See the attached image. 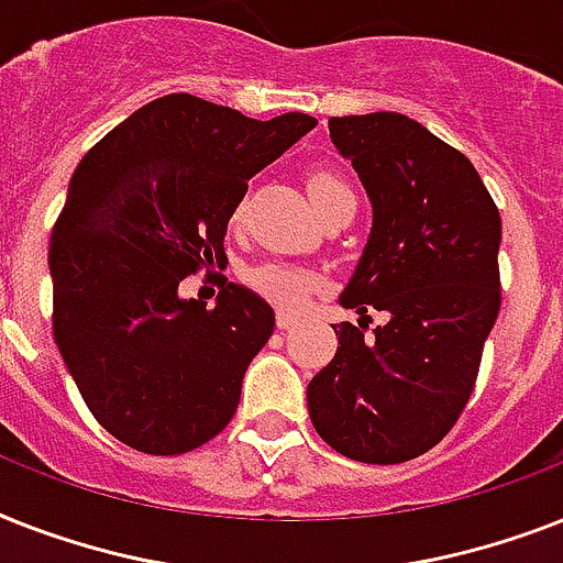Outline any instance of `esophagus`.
<instances>
[{"label": "esophagus", "instance_id": "34e87169", "mask_svg": "<svg viewBox=\"0 0 563 563\" xmlns=\"http://www.w3.org/2000/svg\"><path fill=\"white\" fill-rule=\"evenodd\" d=\"M296 322H299V319H296L294 313H287V310H278V313H276V325L282 328V331H290Z\"/></svg>", "mask_w": 563, "mask_h": 563}]
</instances>
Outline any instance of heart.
I'll use <instances>...</instances> for the list:
<instances>
[{
  "instance_id": "1",
  "label": "heart",
  "mask_w": 563,
  "mask_h": 563,
  "mask_svg": "<svg viewBox=\"0 0 563 563\" xmlns=\"http://www.w3.org/2000/svg\"><path fill=\"white\" fill-rule=\"evenodd\" d=\"M308 195L319 214L331 203H336V200L354 197L352 188L345 186L336 174H328V170L310 174ZM238 214H241V209L235 211V218ZM246 285L253 287L255 294L264 296V299H269V302L282 305V308H302L308 302V296L319 287V276L313 269L287 264V261H261V264L246 269Z\"/></svg>"
}]
</instances>
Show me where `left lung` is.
I'll return each instance as SVG.
<instances>
[{
	"mask_svg": "<svg viewBox=\"0 0 563 563\" xmlns=\"http://www.w3.org/2000/svg\"><path fill=\"white\" fill-rule=\"evenodd\" d=\"M372 200V232L340 305L336 354L308 384V412L336 453L416 460L451 433L500 313L503 223L465 154L401 112L328 121ZM390 322L365 336L368 309Z\"/></svg>",
	"mask_w": 563,
	"mask_h": 563,
	"instance_id": "1",
	"label": "left lung"
}]
</instances>
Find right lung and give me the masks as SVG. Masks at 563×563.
Listing matches in <instances>:
<instances>
[{"label":"right lung","mask_w":563,"mask_h":563,"mask_svg":"<svg viewBox=\"0 0 563 563\" xmlns=\"http://www.w3.org/2000/svg\"><path fill=\"white\" fill-rule=\"evenodd\" d=\"M313 128L305 112L255 121L174 92L71 174L48 244L54 343L98 424L133 451H195L235 416L276 313L244 285L206 308L179 282L211 267L246 183Z\"/></svg>","instance_id":"1"}]
</instances>
